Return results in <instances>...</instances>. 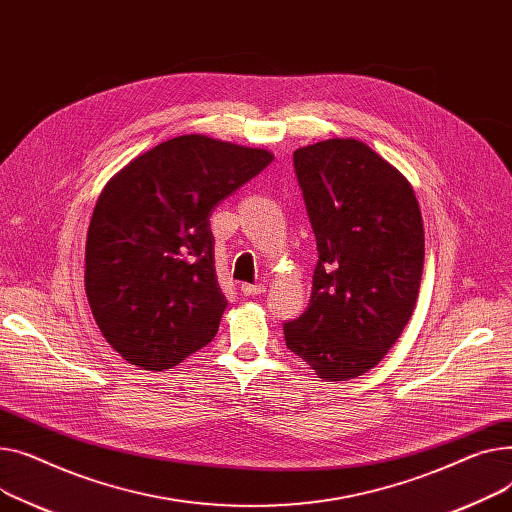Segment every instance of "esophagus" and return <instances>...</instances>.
Returning a JSON list of instances; mask_svg holds the SVG:
<instances>
[{
	"mask_svg": "<svg viewBox=\"0 0 512 512\" xmlns=\"http://www.w3.org/2000/svg\"><path fill=\"white\" fill-rule=\"evenodd\" d=\"M266 291V285L264 283H258V285H242V293L246 297H254V295H262Z\"/></svg>",
	"mask_w": 512,
	"mask_h": 512,
	"instance_id": "esophagus-1",
	"label": "esophagus"
}]
</instances>
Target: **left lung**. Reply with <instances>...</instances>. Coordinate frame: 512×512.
<instances>
[{"mask_svg": "<svg viewBox=\"0 0 512 512\" xmlns=\"http://www.w3.org/2000/svg\"><path fill=\"white\" fill-rule=\"evenodd\" d=\"M293 167L316 235L308 310L287 347L326 382L366 374L407 326L424 270V223L405 175L355 138L297 148Z\"/></svg>", "mask_w": 512, "mask_h": 512, "instance_id": "8db88e82", "label": "left lung"}]
</instances>
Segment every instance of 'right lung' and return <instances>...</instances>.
Returning a JSON list of instances; mask_svg holds the SVG:
<instances>
[{
    "mask_svg": "<svg viewBox=\"0 0 512 512\" xmlns=\"http://www.w3.org/2000/svg\"><path fill=\"white\" fill-rule=\"evenodd\" d=\"M270 161L264 148L186 134L109 179L88 225L84 287L128 364L163 372L215 339L227 299L208 219Z\"/></svg>",
    "mask_w": 512,
    "mask_h": 512,
    "instance_id": "1",
    "label": "right lung"
}]
</instances>
